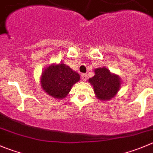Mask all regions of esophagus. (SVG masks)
<instances>
[{
    "mask_svg": "<svg viewBox=\"0 0 153 153\" xmlns=\"http://www.w3.org/2000/svg\"><path fill=\"white\" fill-rule=\"evenodd\" d=\"M81 77H82V79L83 81H86L88 79V76H87L86 74H81Z\"/></svg>",
    "mask_w": 153,
    "mask_h": 153,
    "instance_id": "1",
    "label": "esophagus"
}]
</instances>
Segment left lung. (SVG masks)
Listing matches in <instances>:
<instances>
[{
  "label": "left lung",
  "mask_w": 153,
  "mask_h": 153,
  "mask_svg": "<svg viewBox=\"0 0 153 153\" xmlns=\"http://www.w3.org/2000/svg\"><path fill=\"white\" fill-rule=\"evenodd\" d=\"M95 75L88 79L93 85L96 97L100 100L111 99L114 97L120 87L119 76L112 74L106 68L94 70Z\"/></svg>",
  "instance_id": "obj_1"
}]
</instances>
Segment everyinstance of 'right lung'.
<instances>
[{"label": "right lung", "mask_w": 153, "mask_h": 153, "mask_svg": "<svg viewBox=\"0 0 153 153\" xmlns=\"http://www.w3.org/2000/svg\"><path fill=\"white\" fill-rule=\"evenodd\" d=\"M79 79V74L65 64L52 65L42 74L41 85L49 95L62 99L66 97L73 85Z\"/></svg>", "instance_id": "obj_1"}]
</instances>
